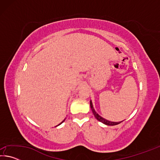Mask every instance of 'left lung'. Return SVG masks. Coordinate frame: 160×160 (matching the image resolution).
Returning <instances> with one entry per match:
<instances>
[{
  "label": "left lung",
  "mask_w": 160,
  "mask_h": 160,
  "mask_svg": "<svg viewBox=\"0 0 160 160\" xmlns=\"http://www.w3.org/2000/svg\"><path fill=\"white\" fill-rule=\"evenodd\" d=\"M90 107H91V109L92 111V113L94 116H95V118L98 120L99 121H100V122H102L103 123L106 124V125L107 126H115V125H118V124L121 123L122 121H120V122H112V121H109L108 120H106V119L102 118V116H100L98 113H97L95 110L94 109V107H93V105H92V101H90Z\"/></svg>",
  "instance_id": "1"
}]
</instances>
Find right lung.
Instances as JSON below:
<instances>
[{
    "instance_id": "right-lung-1",
    "label": "right lung",
    "mask_w": 160,
    "mask_h": 160,
    "mask_svg": "<svg viewBox=\"0 0 160 160\" xmlns=\"http://www.w3.org/2000/svg\"><path fill=\"white\" fill-rule=\"evenodd\" d=\"M65 121V119H64V120H63V121H62V122H61V123H60V124H61V123H63V121ZM60 124H58V125H60Z\"/></svg>"
}]
</instances>
